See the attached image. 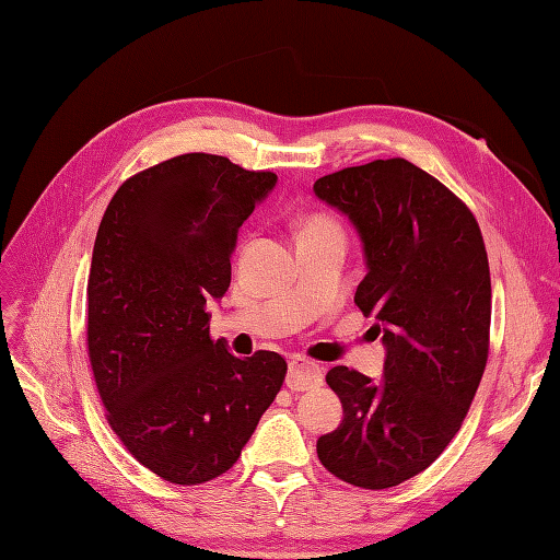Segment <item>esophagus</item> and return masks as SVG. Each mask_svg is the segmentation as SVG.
<instances>
[{"label": "esophagus", "mask_w": 560, "mask_h": 560, "mask_svg": "<svg viewBox=\"0 0 560 560\" xmlns=\"http://www.w3.org/2000/svg\"><path fill=\"white\" fill-rule=\"evenodd\" d=\"M322 369L319 364L306 360V358H294L287 369V387L294 389V393H303V389H313L322 385Z\"/></svg>", "instance_id": "1"}]
</instances>
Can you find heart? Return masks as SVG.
Wrapping results in <instances>:
<instances>
[{"label":"heart","mask_w":560,"mask_h":560,"mask_svg":"<svg viewBox=\"0 0 560 560\" xmlns=\"http://www.w3.org/2000/svg\"><path fill=\"white\" fill-rule=\"evenodd\" d=\"M325 231H341V229H338V224L334 222L331 217H327V214H319V212L308 214V217H303V222H301V226H299V235L325 233Z\"/></svg>","instance_id":"heart-1"}]
</instances>
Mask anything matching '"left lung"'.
I'll use <instances>...</instances> for the list:
<instances>
[{
	"label": "left lung",
	"instance_id": "8db88e82",
	"mask_svg": "<svg viewBox=\"0 0 560 560\" xmlns=\"http://www.w3.org/2000/svg\"><path fill=\"white\" fill-rule=\"evenodd\" d=\"M313 189L360 233L366 276L354 303L376 315L387 348L378 383L329 369L343 420L317 439V457L346 483L393 488L444 453L479 389L490 343L483 235L460 198L406 159L343 167Z\"/></svg>",
	"mask_w": 560,
	"mask_h": 560
}]
</instances>
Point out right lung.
Masks as SVG:
<instances>
[{"mask_svg":"<svg viewBox=\"0 0 560 560\" xmlns=\"http://www.w3.org/2000/svg\"><path fill=\"white\" fill-rule=\"evenodd\" d=\"M278 182L226 156L182 154L126 179L89 273V360L128 453L179 486L222 477L280 393L287 362L235 358L210 336L238 229Z\"/></svg>","mask_w":560,"mask_h":560,"instance_id":"right-lung-1","label":"right lung"}]
</instances>
